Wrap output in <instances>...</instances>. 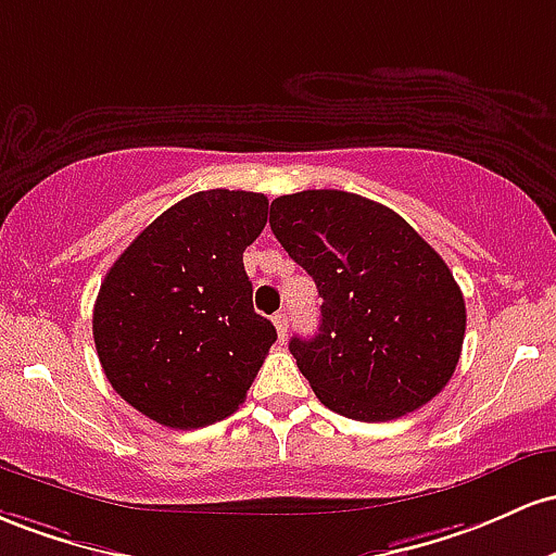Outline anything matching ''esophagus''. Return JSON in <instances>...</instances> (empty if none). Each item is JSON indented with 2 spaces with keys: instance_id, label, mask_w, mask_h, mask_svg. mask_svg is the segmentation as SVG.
Masks as SVG:
<instances>
[{
  "instance_id": "esophagus-1",
  "label": "esophagus",
  "mask_w": 556,
  "mask_h": 556,
  "mask_svg": "<svg viewBox=\"0 0 556 556\" xmlns=\"http://www.w3.org/2000/svg\"><path fill=\"white\" fill-rule=\"evenodd\" d=\"M273 326L278 330V339L286 341V330H289V312H278V315H273Z\"/></svg>"
}]
</instances>
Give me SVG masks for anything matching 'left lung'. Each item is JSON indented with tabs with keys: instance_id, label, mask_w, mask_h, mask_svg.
<instances>
[{
	"instance_id": "left-lung-1",
	"label": "left lung",
	"mask_w": 556,
	"mask_h": 556,
	"mask_svg": "<svg viewBox=\"0 0 556 556\" xmlns=\"http://www.w3.org/2000/svg\"><path fill=\"white\" fill-rule=\"evenodd\" d=\"M270 228L317 286L320 333L291 339L315 396L386 422L428 404L454 376L465 299L441 254L394 210L336 189L270 204Z\"/></svg>"
}]
</instances>
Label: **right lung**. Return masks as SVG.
<instances>
[{"mask_svg": "<svg viewBox=\"0 0 556 556\" xmlns=\"http://www.w3.org/2000/svg\"><path fill=\"white\" fill-rule=\"evenodd\" d=\"M265 223V194L199 191L149 223L104 276L93 344L112 389L149 420L204 428L247 399L278 339L244 270Z\"/></svg>", "mask_w": 556, "mask_h": 556, "instance_id": "obj_1", "label": "right lung"}]
</instances>
